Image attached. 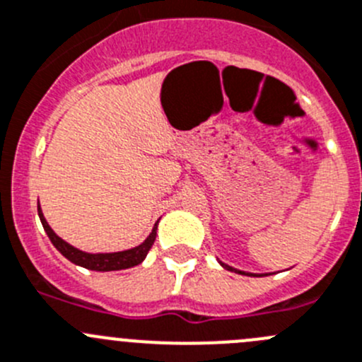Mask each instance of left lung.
I'll list each match as a JSON object with an SVG mask.
<instances>
[{
	"label": "left lung",
	"instance_id": "obj_1",
	"mask_svg": "<svg viewBox=\"0 0 362 362\" xmlns=\"http://www.w3.org/2000/svg\"><path fill=\"white\" fill-rule=\"evenodd\" d=\"M221 265H223L224 269H228V270H233V272H238V274H245V272H242V270H237V269H233V267H230V265H224V263H221ZM245 276H252V274H245Z\"/></svg>",
	"mask_w": 362,
	"mask_h": 362
}]
</instances>
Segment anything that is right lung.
Wrapping results in <instances>:
<instances>
[{"label":"right lung","instance_id":"obj_1","mask_svg":"<svg viewBox=\"0 0 362 362\" xmlns=\"http://www.w3.org/2000/svg\"><path fill=\"white\" fill-rule=\"evenodd\" d=\"M38 217H40L45 233H47V237L51 238L52 245H54V247L58 249L66 259H70V262L76 263V265L84 267V269L100 270V272H107V270H122V269H129V267L139 265V263L145 259V256L148 255L150 247H152L153 242H156V235H157V223H156L152 233H150L148 238H146L141 245H138V247H132V249H127V251H120V252H99V255H92V252L79 251V249H76L74 245L66 244L63 238H59L58 235L51 230L47 221H45L44 214H42L40 210V205H38Z\"/></svg>","mask_w":362,"mask_h":362}]
</instances>
